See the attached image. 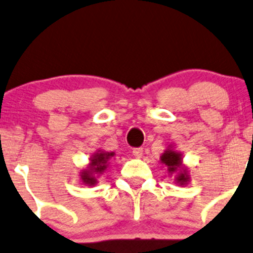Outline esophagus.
Wrapping results in <instances>:
<instances>
[{"instance_id":"34e87169","label":"esophagus","mask_w":253,"mask_h":253,"mask_svg":"<svg viewBox=\"0 0 253 253\" xmlns=\"http://www.w3.org/2000/svg\"><path fill=\"white\" fill-rule=\"evenodd\" d=\"M132 153H133V155L136 158H142L143 155V148H134L133 150H132Z\"/></svg>"}]
</instances>
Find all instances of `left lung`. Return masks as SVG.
Instances as JSON below:
<instances>
[{
    "mask_svg": "<svg viewBox=\"0 0 253 253\" xmlns=\"http://www.w3.org/2000/svg\"><path fill=\"white\" fill-rule=\"evenodd\" d=\"M160 163L168 168L169 175L176 174V183H178L181 186H185L190 182L191 177L188 175L187 168H185V165L182 164V154L180 152H177V150H175V148H172L171 145H169L165 149V152L162 154Z\"/></svg>",
    "mask_w": 253,
    "mask_h": 253,
    "instance_id": "1",
    "label": "left lung"
}]
</instances>
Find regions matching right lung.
<instances>
[{
    "mask_svg": "<svg viewBox=\"0 0 253 253\" xmlns=\"http://www.w3.org/2000/svg\"><path fill=\"white\" fill-rule=\"evenodd\" d=\"M115 153L104 152V150H98L94 153L89 159V164L86 169H83L79 172V178L82 180L83 185L94 186L98 183L99 176L103 175L104 171L108 169L110 164L111 158L114 157Z\"/></svg>",
    "mask_w": 253,
    "mask_h": 253,
    "instance_id": "1",
    "label": "right lung"
}]
</instances>
